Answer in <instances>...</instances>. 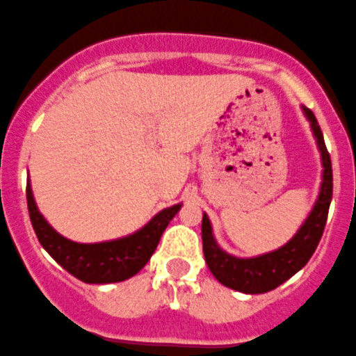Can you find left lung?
Instances as JSON below:
<instances>
[{
  "mask_svg": "<svg viewBox=\"0 0 356 356\" xmlns=\"http://www.w3.org/2000/svg\"><path fill=\"white\" fill-rule=\"evenodd\" d=\"M300 108H302L304 117L309 122L323 169H321V184L316 201L293 238L277 250L262 253V255L248 257V259L236 257L220 248L213 234L209 216L202 213L201 232L206 264L213 276L227 289L252 293V296L277 289L309 262L323 234L328 208L332 201V164H330V155L325 147L323 134H321L316 117L306 106Z\"/></svg>",
  "mask_w": 356,
  "mask_h": 356,
  "instance_id": "obj_1",
  "label": "left lung"
}]
</instances>
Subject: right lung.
Segmentation results:
<instances>
[{"label": "right lung", "mask_w": 356, "mask_h": 356, "mask_svg": "<svg viewBox=\"0 0 356 356\" xmlns=\"http://www.w3.org/2000/svg\"><path fill=\"white\" fill-rule=\"evenodd\" d=\"M26 195L29 218L40 245L63 269L79 277L80 282L92 285L125 282L140 273L154 255L165 227L181 208L180 202L162 209L133 234L101 243H76L59 234L40 213L29 178Z\"/></svg>", "instance_id": "1"}]
</instances>
